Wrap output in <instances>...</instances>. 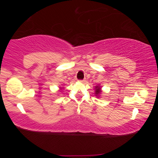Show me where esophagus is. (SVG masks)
Segmentation results:
<instances>
[{
	"label": "esophagus",
	"instance_id": "1",
	"mask_svg": "<svg viewBox=\"0 0 158 158\" xmlns=\"http://www.w3.org/2000/svg\"><path fill=\"white\" fill-rule=\"evenodd\" d=\"M85 79H83V80H79V82H81V83H83V82H85Z\"/></svg>",
	"mask_w": 158,
	"mask_h": 158
}]
</instances>
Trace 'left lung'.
I'll return each instance as SVG.
<instances>
[{
  "instance_id": "8db88e82",
  "label": "left lung",
  "mask_w": 158,
  "mask_h": 158,
  "mask_svg": "<svg viewBox=\"0 0 158 158\" xmlns=\"http://www.w3.org/2000/svg\"><path fill=\"white\" fill-rule=\"evenodd\" d=\"M101 87L100 86V85H97V86H95V94L96 96H98V97H99V95L101 93Z\"/></svg>"
}]
</instances>
